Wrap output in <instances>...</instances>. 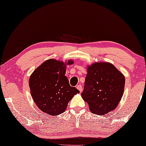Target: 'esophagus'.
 <instances>
[{
	"mask_svg": "<svg viewBox=\"0 0 146 146\" xmlns=\"http://www.w3.org/2000/svg\"><path fill=\"white\" fill-rule=\"evenodd\" d=\"M76 88H77V89L79 90V91H80V92H82V91L83 90V88L82 87V85H77V87H76Z\"/></svg>",
	"mask_w": 146,
	"mask_h": 146,
	"instance_id": "obj_1",
	"label": "esophagus"
}]
</instances>
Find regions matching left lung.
Segmentation results:
<instances>
[{
    "label": "left lung",
    "mask_w": 146,
    "mask_h": 146,
    "mask_svg": "<svg viewBox=\"0 0 146 146\" xmlns=\"http://www.w3.org/2000/svg\"><path fill=\"white\" fill-rule=\"evenodd\" d=\"M82 97L92 113L104 115L113 111L122 98L125 77L113 64L96 62L87 67Z\"/></svg>",
    "instance_id": "left-lung-1"
}]
</instances>
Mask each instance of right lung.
<instances>
[{
	"label": "right lung",
	"mask_w": 146,
	"mask_h": 146,
	"mask_svg": "<svg viewBox=\"0 0 146 146\" xmlns=\"http://www.w3.org/2000/svg\"><path fill=\"white\" fill-rule=\"evenodd\" d=\"M72 59L61 61L50 59L35 69L29 79L30 93L40 111L51 116L64 113L68 102L80 91L71 87L66 77V66Z\"/></svg>",
	"instance_id": "obj_1"
}]
</instances>
